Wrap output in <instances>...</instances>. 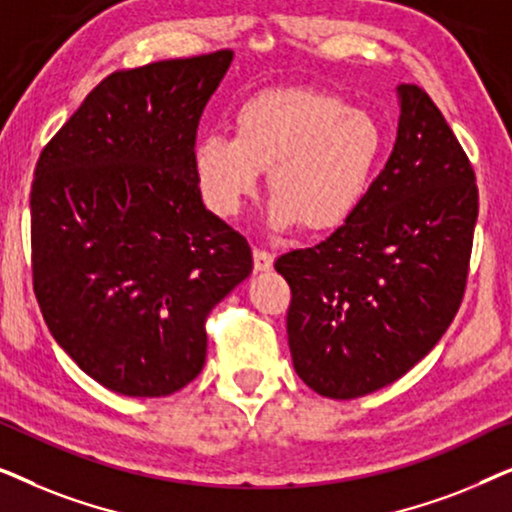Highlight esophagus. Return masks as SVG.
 I'll return each mask as SVG.
<instances>
[{
  "instance_id": "esophagus-1",
  "label": "esophagus",
  "mask_w": 512,
  "mask_h": 512,
  "mask_svg": "<svg viewBox=\"0 0 512 512\" xmlns=\"http://www.w3.org/2000/svg\"><path fill=\"white\" fill-rule=\"evenodd\" d=\"M272 265H275V256L270 251L254 249V270L256 272H270Z\"/></svg>"
}]
</instances>
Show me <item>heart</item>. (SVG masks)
I'll list each match as a JSON object with an SVG mask.
<instances>
[{
	"mask_svg": "<svg viewBox=\"0 0 512 512\" xmlns=\"http://www.w3.org/2000/svg\"><path fill=\"white\" fill-rule=\"evenodd\" d=\"M384 153V130L338 95L286 88L251 97L235 114V137L205 135L193 170L205 205L233 219L270 170L268 226L303 223L312 233L345 223L366 198Z\"/></svg>",
	"mask_w": 512,
	"mask_h": 512,
	"instance_id": "obj_1",
	"label": "heart"
}]
</instances>
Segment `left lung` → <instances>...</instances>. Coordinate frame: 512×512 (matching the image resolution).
Returning a JSON list of instances; mask_svg holds the SVG:
<instances>
[{
  "label": "left lung",
  "mask_w": 512,
  "mask_h": 512,
  "mask_svg": "<svg viewBox=\"0 0 512 512\" xmlns=\"http://www.w3.org/2000/svg\"><path fill=\"white\" fill-rule=\"evenodd\" d=\"M394 151L359 209L317 247L279 256L291 286L293 368L347 401L396 382L443 338L464 298L478 186L471 160L419 86H398Z\"/></svg>",
  "instance_id": "left-lung-1"
}]
</instances>
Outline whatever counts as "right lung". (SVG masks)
Returning <instances> with one entry per match:
<instances>
[{"label":"right lung","instance_id":"1","mask_svg":"<svg viewBox=\"0 0 512 512\" xmlns=\"http://www.w3.org/2000/svg\"><path fill=\"white\" fill-rule=\"evenodd\" d=\"M233 51L123 69L34 167V296L55 342L116 394L170 396L205 366V321L254 261L202 205L193 149Z\"/></svg>","mask_w":512,"mask_h":512}]
</instances>
